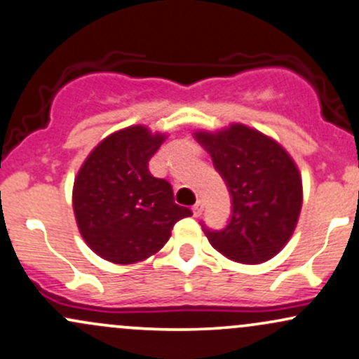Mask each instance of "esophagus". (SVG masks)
<instances>
[{"label": "esophagus", "instance_id": "34e87169", "mask_svg": "<svg viewBox=\"0 0 359 359\" xmlns=\"http://www.w3.org/2000/svg\"><path fill=\"white\" fill-rule=\"evenodd\" d=\"M191 210H193V215L200 217L201 212H203V201H201V200L196 201V203L191 207Z\"/></svg>", "mask_w": 359, "mask_h": 359}]
</instances>
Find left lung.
<instances>
[{"label":"left lung","instance_id":"8db88e82","mask_svg":"<svg viewBox=\"0 0 359 359\" xmlns=\"http://www.w3.org/2000/svg\"><path fill=\"white\" fill-rule=\"evenodd\" d=\"M193 137L212 156L232 196L227 227L205 229L208 243L236 263H266L299 222L304 190L295 161L280 142L244 123L196 130Z\"/></svg>","mask_w":359,"mask_h":359}]
</instances>
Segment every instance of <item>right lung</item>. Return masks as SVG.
<instances>
[{
    "label": "right lung",
    "instance_id": "obj_1",
    "mask_svg": "<svg viewBox=\"0 0 359 359\" xmlns=\"http://www.w3.org/2000/svg\"><path fill=\"white\" fill-rule=\"evenodd\" d=\"M166 134L130 126L104 137L84 159L72 208L84 243L103 259L132 264L156 255L191 210L175 203L171 184L154 178L149 159Z\"/></svg>",
    "mask_w": 359,
    "mask_h": 359
}]
</instances>
